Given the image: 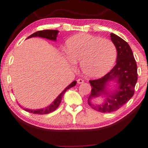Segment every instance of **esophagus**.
<instances>
[{
    "instance_id": "obj_1",
    "label": "esophagus",
    "mask_w": 148,
    "mask_h": 148,
    "mask_svg": "<svg viewBox=\"0 0 148 148\" xmlns=\"http://www.w3.org/2000/svg\"><path fill=\"white\" fill-rule=\"evenodd\" d=\"M77 83L78 84H82V83H84V80H82V79H78L77 80Z\"/></svg>"
}]
</instances>
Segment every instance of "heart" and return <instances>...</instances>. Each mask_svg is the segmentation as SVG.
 Here are the masks:
<instances>
[{
  "label": "heart",
  "mask_w": 148,
  "mask_h": 148,
  "mask_svg": "<svg viewBox=\"0 0 148 148\" xmlns=\"http://www.w3.org/2000/svg\"><path fill=\"white\" fill-rule=\"evenodd\" d=\"M66 48L69 59L74 63L80 62L82 73L88 77L104 75L116 59V47L112 41L87 33H78L69 38Z\"/></svg>",
  "instance_id": "b5f03b06"
}]
</instances>
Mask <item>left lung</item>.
I'll list each match as a JSON object with an SVG mask.
<instances>
[{
  "label": "left lung",
  "instance_id": "left-lung-1",
  "mask_svg": "<svg viewBox=\"0 0 148 148\" xmlns=\"http://www.w3.org/2000/svg\"><path fill=\"white\" fill-rule=\"evenodd\" d=\"M111 40L117 51L116 65L103 77L90 81L91 92L88 104L92 109L102 113L116 111L132 97L137 81V64L129 44L114 33H110ZM110 82L116 83L112 91L108 90ZM101 97L100 104H95L92 100Z\"/></svg>",
  "mask_w": 148,
  "mask_h": 148
}]
</instances>
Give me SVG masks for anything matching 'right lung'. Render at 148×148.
<instances>
[{
  "mask_svg": "<svg viewBox=\"0 0 148 148\" xmlns=\"http://www.w3.org/2000/svg\"><path fill=\"white\" fill-rule=\"evenodd\" d=\"M58 31L56 29H45L43 31H38V32H36L34 33L32 35H31L29 36L27 38V39L30 38L32 37H40V38H46L50 40L54 41V42H56L57 40V37L58 36ZM77 82L76 81H73L72 83H71L69 85L67 86L66 88L64 89V90L61 92V93L58 96V97L56 98V99L52 102V103H51L50 105H49L47 107L44 108H41V109H36V110H32V109H28L26 108H23L25 111L29 112L30 113H35V114H40V115H43V114H47V113H50L51 112H53L54 110L58 108V106H59L62 99L64 95L65 94L66 91L70 89L71 88L74 87V86L76 84Z\"/></svg>",
  "mask_w": 148,
  "mask_h": 148,
  "instance_id": "1",
  "label": "right lung"
}]
</instances>
